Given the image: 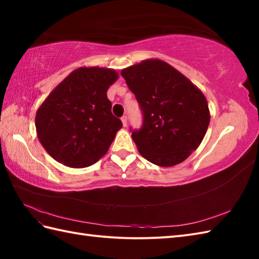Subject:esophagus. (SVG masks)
<instances>
[{
    "instance_id": "obj_1",
    "label": "esophagus",
    "mask_w": 259,
    "mask_h": 259,
    "mask_svg": "<svg viewBox=\"0 0 259 259\" xmlns=\"http://www.w3.org/2000/svg\"><path fill=\"white\" fill-rule=\"evenodd\" d=\"M121 122H122V125H123V126L126 125V115H123V117L121 118Z\"/></svg>"
}]
</instances>
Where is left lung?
<instances>
[{
  "label": "left lung",
  "mask_w": 259,
  "mask_h": 259,
  "mask_svg": "<svg viewBox=\"0 0 259 259\" xmlns=\"http://www.w3.org/2000/svg\"><path fill=\"white\" fill-rule=\"evenodd\" d=\"M144 114L133 139L140 155L160 167L183 162L196 150L210 121L199 88L167 62L148 59L121 71Z\"/></svg>",
  "instance_id": "left-lung-1"
}]
</instances>
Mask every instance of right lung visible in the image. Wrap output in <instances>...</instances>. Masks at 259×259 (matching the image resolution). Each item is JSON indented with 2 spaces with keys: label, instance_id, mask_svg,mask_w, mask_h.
Here are the masks:
<instances>
[{
  "label": "right lung",
  "instance_id": "1",
  "mask_svg": "<svg viewBox=\"0 0 259 259\" xmlns=\"http://www.w3.org/2000/svg\"><path fill=\"white\" fill-rule=\"evenodd\" d=\"M117 71L81 67L58 84L35 114L37 139L54 160L71 168L96 163L108 151L121 120L107 97Z\"/></svg>",
  "mask_w": 259,
  "mask_h": 259
}]
</instances>
